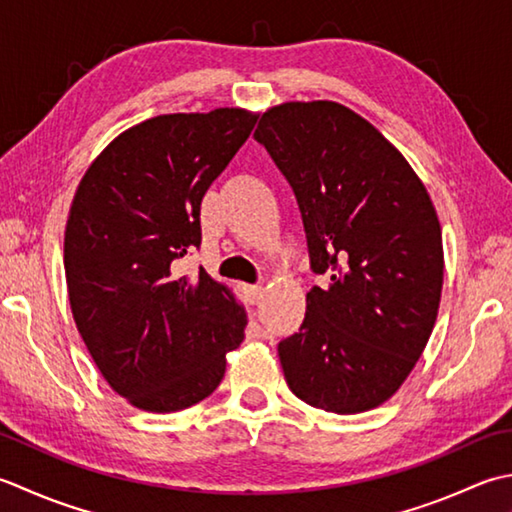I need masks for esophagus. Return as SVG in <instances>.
I'll return each mask as SVG.
<instances>
[{
	"label": "esophagus",
	"mask_w": 512,
	"mask_h": 512,
	"mask_svg": "<svg viewBox=\"0 0 512 512\" xmlns=\"http://www.w3.org/2000/svg\"><path fill=\"white\" fill-rule=\"evenodd\" d=\"M242 290H244V295H246L250 304H257L259 299L264 297V286H259V284H244Z\"/></svg>",
	"instance_id": "esophagus-1"
}]
</instances>
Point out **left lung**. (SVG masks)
<instances>
[{"mask_svg":"<svg viewBox=\"0 0 512 512\" xmlns=\"http://www.w3.org/2000/svg\"><path fill=\"white\" fill-rule=\"evenodd\" d=\"M255 139L293 186L310 268L299 333L279 342L288 388L337 415L393 397L433 333L444 284L442 226L404 155L337 102L268 108Z\"/></svg>","mask_w":512,"mask_h":512,"instance_id":"1","label":"left lung"}]
</instances>
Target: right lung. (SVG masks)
Here are the masks:
<instances>
[{"label": "right lung", "mask_w": 512, "mask_h": 512, "mask_svg": "<svg viewBox=\"0 0 512 512\" xmlns=\"http://www.w3.org/2000/svg\"><path fill=\"white\" fill-rule=\"evenodd\" d=\"M255 122L244 108L146 119L77 186L64 235L70 310L108 386L148 413L202 402L244 342L235 295L204 268L188 279L173 264L202 244V199Z\"/></svg>", "instance_id": "obj_1"}]
</instances>
